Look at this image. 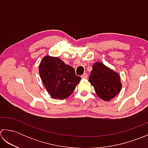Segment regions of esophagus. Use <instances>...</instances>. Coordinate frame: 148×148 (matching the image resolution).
<instances>
[{
    "label": "esophagus",
    "mask_w": 148,
    "mask_h": 148,
    "mask_svg": "<svg viewBox=\"0 0 148 148\" xmlns=\"http://www.w3.org/2000/svg\"><path fill=\"white\" fill-rule=\"evenodd\" d=\"M87 77H88V76H87V73H84L81 77H82V78H87Z\"/></svg>",
    "instance_id": "obj_1"
}]
</instances>
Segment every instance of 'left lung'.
I'll list each match as a JSON object with an SVG mask.
<instances>
[{
  "label": "left lung",
  "mask_w": 148,
  "mask_h": 148,
  "mask_svg": "<svg viewBox=\"0 0 148 148\" xmlns=\"http://www.w3.org/2000/svg\"><path fill=\"white\" fill-rule=\"evenodd\" d=\"M89 82L101 99L110 101L118 94L121 89L119 75L101 62H96L89 77Z\"/></svg>",
  "instance_id": "1"
}]
</instances>
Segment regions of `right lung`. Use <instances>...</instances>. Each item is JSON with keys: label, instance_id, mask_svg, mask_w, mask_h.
<instances>
[{"label": "right lung", "instance_id": "1", "mask_svg": "<svg viewBox=\"0 0 148 148\" xmlns=\"http://www.w3.org/2000/svg\"><path fill=\"white\" fill-rule=\"evenodd\" d=\"M39 73L45 88L55 99H62L70 96L81 80L73 67L66 64L58 57H45L39 66Z\"/></svg>", "mask_w": 148, "mask_h": 148}]
</instances>
